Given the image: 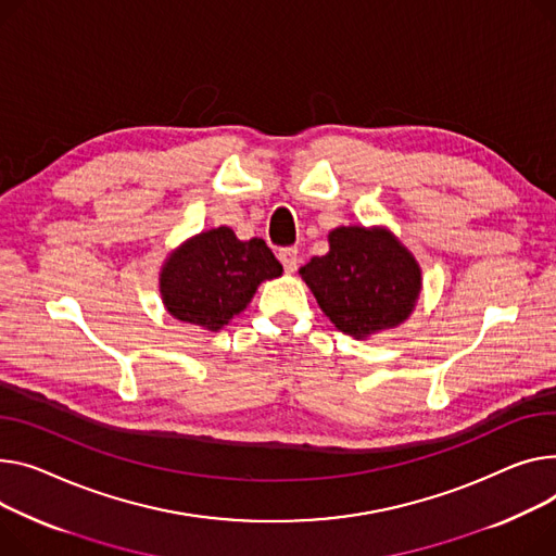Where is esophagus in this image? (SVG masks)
Segmentation results:
<instances>
[{
  "label": "esophagus",
  "instance_id": "obj_1",
  "mask_svg": "<svg viewBox=\"0 0 556 556\" xmlns=\"http://www.w3.org/2000/svg\"><path fill=\"white\" fill-rule=\"evenodd\" d=\"M279 262L283 264L286 273H294L300 266V252L298 248H281L279 250Z\"/></svg>",
  "mask_w": 556,
  "mask_h": 556
}]
</instances>
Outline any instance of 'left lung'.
Here are the masks:
<instances>
[{"label": "left lung", "mask_w": 556, "mask_h": 556, "mask_svg": "<svg viewBox=\"0 0 556 556\" xmlns=\"http://www.w3.org/2000/svg\"><path fill=\"white\" fill-rule=\"evenodd\" d=\"M300 275L324 315L355 340L400 326L422 288L416 256L387 228H336L328 252L313 256Z\"/></svg>", "instance_id": "left-lung-1"}]
</instances>
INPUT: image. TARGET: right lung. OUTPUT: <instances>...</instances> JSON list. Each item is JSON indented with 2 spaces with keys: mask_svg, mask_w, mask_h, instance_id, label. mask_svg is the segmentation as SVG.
<instances>
[{
  "mask_svg": "<svg viewBox=\"0 0 556 556\" xmlns=\"http://www.w3.org/2000/svg\"><path fill=\"white\" fill-rule=\"evenodd\" d=\"M281 273L264 239L239 241L220 226L178 245L165 258L159 283L169 315L216 332L245 311L258 283Z\"/></svg>",
  "mask_w": 556,
  "mask_h": 556,
  "instance_id": "right-lung-1",
  "label": "right lung"
}]
</instances>
